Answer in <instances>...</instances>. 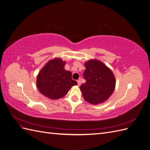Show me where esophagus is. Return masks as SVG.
<instances>
[{
    "label": "esophagus",
    "instance_id": "34e87169",
    "mask_svg": "<svg viewBox=\"0 0 150 150\" xmlns=\"http://www.w3.org/2000/svg\"><path fill=\"white\" fill-rule=\"evenodd\" d=\"M77 83H78V86H79L81 85V80H80V79H79V80L77 81Z\"/></svg>",
    "mask_w": 150,
    "mask_h": 150
}]
</instances>
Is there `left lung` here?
<instances>
[{"label":"left lung","mask_w":150,"mask_h":150,"mask_svg":"<svg viewBox=\"0 0 150 150\" xmlns=\"http://www.w3.org/2000/svg\"><path fill=\"white\" fill-rule=\"evenodd\" d=\"M84 66L83 78L86 81L80 86L83 96L91 104L103 103L114 92L115 76L110 68L99 60H89Z\"/></svg>","instance_id":"obj_1"}]
</instances>
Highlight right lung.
Returning a JSON list of instances; mask_svg holds the SVG:
<instances>
[{
	"label": "right lung",
	"mask_w": 150,
	"mask_h": 150,
	"mask_svg": "<svg viewBox=\"0 0 150 150\" xmlns=\"http://www.w3.org/2000/svg\"><path fill=\"white\" fill-rule=\"evenodd\" d=\"M66 62L60 58L50 60L37 76L39 92L51 99L64 97L72 86L78 84L72 79V73L64 69Z\"/></svg>",
	"instance_id": "add662e5"
}]
</instances>
